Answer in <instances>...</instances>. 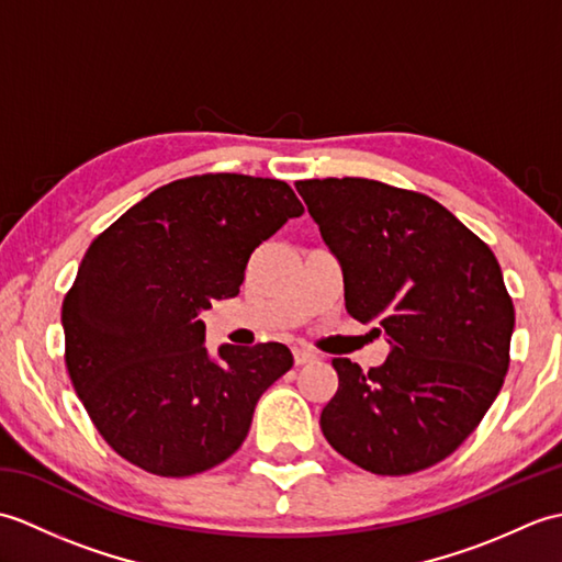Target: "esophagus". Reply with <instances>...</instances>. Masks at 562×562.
I'll use <instances>...</instances> for the list:
<instances>
[{
  "label": "esophagus",
  "mask_w": 562,
  "mask_h": 562,
  "mask_svg": "<svg viewBox=\"0 0 562 562\" xmlns=\"http://www.w3.org/2000/svg\"><path fill=\"white\" fill-rule=\"evenodd\" d=\"M292 355H294V364H306V362H314L316 360V355L304 350V348H294Z\"/></svg>",
  "instance_id": "esophagus-1"
}]
</instances>
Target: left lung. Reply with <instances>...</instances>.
Masks as SVG:
<instances>
[{
    "mask_svg": "<svg viewBox=\"0 0 562 562\" xmlns=\"http://www.w3.org/2000/svg\"><path fill=\"white\" fill-rule=\"evenodd\" d=\"M342 268L345 308L386 333L362 372L336 357L338 391L321 429L364 471L405 475L447 459L497 398L515 306L493 250L413 190L369 178L294 183Z\"/></svg>",
    "mask_w": 562,
    "mask_h": 562,
    "instance_id": "8db88e82",
    "label": "left lung"
}]
</instances>
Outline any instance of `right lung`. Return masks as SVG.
Returning <instances> with one entry per match:
<instances>
[{"instance_id":"obj_1","label":"right lung","mask_w":562,"mask_h":562,"mask_svg":"<svg viewBox=\"0 0 562 562\" xmlns=\"http://www.w3.org/2000/svg\"><path fill=\"white\" fill-rule=\"evenodd\" d=\"M302 212L284 181L205 173L157 188L93 238L63 302L65 362L123 459L183 479L244 445L292 352L260 342L210 357L200 312L236 296L250 254Z\"/></svg>"}]
</instances>
